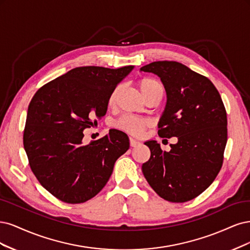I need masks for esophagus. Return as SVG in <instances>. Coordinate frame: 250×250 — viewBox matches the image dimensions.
<instances>
[{"mask_svg":"<svg viewBox=\"0 0 250 250\" xmlns=\"http://www.w3.org/2000/svg\"><path fill=\"white\" fill-rule=\"evenodd\" d=\"M130 146H131L132 147H136V146H140V142L135 140V139H133V138H130Z\"/></svg>","mask_w":250,"mask_h":250,"instance_id":"esophagus-1","label":"esophagus"}]
</instances>
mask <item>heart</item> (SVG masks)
I'll list each match as a JSON object with an SVG mask.
<instances>
[{
    "mask_svg": "<svg viewBox=\"0 0 250 250\" xmlns=\"http://www.w3.org/2000/svg\"><path fill=\"white\" fill-rule=\"evenodd\" d=\"M138 85L142 95L144 96V99L147 98V96L150 94L158 93V92L163 93L164 91L163 84L161 83L159 80L151 77L142 78L139 81ZM118 91H119V86L115 87L114 89L111 91L108 98V106L110 107L114 106ZM149 125H150V122L148 119L138 117V116H133V115H124L122 117H119L115 123L116 127L135 136L141 135Z\"/></svg>",
    "mask_w": 250,
    "mask_h": 250,
    "instance_id": "1",
    "label": "heart"
}]
</instances>
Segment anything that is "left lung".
Segmentation results:
<instances>
[{
    "mask_svg": "<svg viewBox=\"0 0 250 250\" xmlns=\"http://www.w3.org/2000/svg\"><path fill=\"white\" fill-rule=\"evenodd\" d=\"M160 77L167 103L159 122L162 138L178 137L163 151L146 141L150 158L142 172L157 194L171 203H186L216 179L228 141V118L221 96L207 77L176 61H156L140 68Z\"/></svg>",
    "mask_w": 250,
    "mask_h": 250,
    "instance_id": "8db88e82",
    "label": "left lung"
}]
</instances>
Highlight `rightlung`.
<instances>
[{"label": "right lung", "instance_id": "obj_1", "mask_svg": "<svg viewBox=\"0 0 250 250\" xmlns=\"http://www.w3.org/2000/svg\"><path fill=\"white\" fill-rule=\"evenodd\" d=\"M134 66H82L40 87L23 130L31 170L42 186L66 204H82L104 187L116 160L130 147L126 134L110 130L83 146V131L107 112L108 98Z\"/></svg>", "mask_w": 250, "mask_h": 250}]
</instances>
